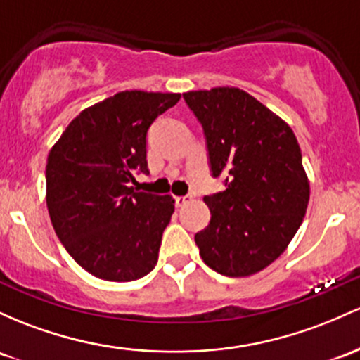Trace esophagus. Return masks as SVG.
<instances>
[{"instance_id":"obj_1","label":"esophagus","mask_w":360,"mask_h":360,"mask_svg":"<svg viewBox=\"0 0 360 360\" xmlns=\"http://www.w3.org/2000/svg\"><path fill=\"white\" fill-rule=\"evenodd\" d=\"M174 200H176L177 207H184V205H186L188 201H191V196H189V195H186V196H176V198H174Z\"/></svg>"}]
</instances>
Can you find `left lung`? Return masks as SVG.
Listing matches in <instances>:
<instances>
[{"label": "left lung", "instance_id": "obj_1", "mask_svg": "<svg viewBox=\"0 0 360 360\" xmlns=\"http://www.w3.org/2000/svg\"><path fill=\"white\" fill-rule=\"evenodd\" d=\"M183 97L203 126L213 177L224 176L227 186L203 198L212 217L195 236L201 259L227 276L258 274L287 250L309 203L297 138L236 86Z\"/></svg>", "mask_w": 360, "mask_h": 360}]
</instances>
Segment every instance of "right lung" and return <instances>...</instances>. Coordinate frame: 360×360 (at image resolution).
<instances>
[{"label": "right lung", "mask_w": 360, "mask_h": 360, "mask_svg": "<svg viewBox=\"0 0 360 360\" xmlns=\"http://www.w3.org/2000/svg\"><path fill=\"white\" fill-rule=\"evenodd\" d=\"M179 98L124 90L82 110L51 148V222L71 258L97 278L131 282L157 264L174 200L136 191L129 183L136 172H148L150 124Z\"/></svg>", "instance_id": "right-lung-1"}]
</instances>
